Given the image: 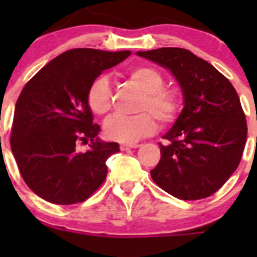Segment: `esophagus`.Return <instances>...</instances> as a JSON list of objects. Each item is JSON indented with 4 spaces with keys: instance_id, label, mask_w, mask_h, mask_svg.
Instances as JSON below:
<instances>
[{
    "instance_id": "1",
    "label": "esophagus",
    "mask_w": 257,
    "mask_h": 257,
    "mask_svg": "<svg viewBox=\"0 0 257 257\" xmlns=\"http://www.w3.org/2000/svg\"><path fill=\"white\" fill-rule=\"evenodd\" d=\"M141 147L139 143H121L120 149L121 150H128V149H136V148Z\"/></svg>"
}]
</instances>
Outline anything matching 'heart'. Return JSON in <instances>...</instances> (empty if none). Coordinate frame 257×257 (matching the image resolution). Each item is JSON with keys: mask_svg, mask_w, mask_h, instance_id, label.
I'll use <instances>...</instances> for the list:
<instances>
[{"mask_svg": "<svg viewBox=\"0 0 257 257\" xmlns=\"http://www.w3.org/2000/svg\"><path fill=\"white\" fill-rule=\"evenodd\" d=\"M128 76L132 83L144 92L138 109L147 112L137 115L114 114L105 120V136L120 143H132L154 133L157 123L150 112L162 123H168L174 119L178 112L177 95L172 90L163 88L164 78L160 72L152 67L138 66L133 67ZM87 102L90 110L97 115H104L109 112L112 108V90L107 76H99L93 80L87 93Z\"/></svg>", "mask_w": 257, "mask_h": 257, "instance_id": "b5f03b06", "label": "heart"}]
</instances>
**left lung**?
<instances>
[{
  "label": "left lung",
  "mask_w": 257,
  "mask_h": 257,
  "mask_svg": "<svg viewBox=\"0 0 257 257\" xmlns=\"http://www.w3.org/2000/svg\"><path fill=\"white\" fill-rule=\"evenodd\" d=\"M170 71L184 107L163 138L153 180L181 200H199L219 190L239 167L247 136L236 90L209 62L184 48L137 52Z\"/></svg>",
  "instance_id": "obj_1"
}]
</instances>
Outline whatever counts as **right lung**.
Listing matches in <instances>:
<instances>
[{
	"label": "right lung",
	"instance_id": "add662e5",
	"mask_svg": "<svg viewBox=\"0 0 257 257\" xmlns=\"http://www.w3.org/2000/svg\"><path fill=\"white\" fill-rule=\"evenodd\" d=\"M131 51L74 48L48 62L21 92L11 149L23 180L40 198L58 205L82 203L104 181L108 158L119 144L98 138L87 102L90 84ZM78 141L90 143L76 152Z\"/></svg>",
	"mask_w": 257,
	"mask_h": 257
}]
</instances>
